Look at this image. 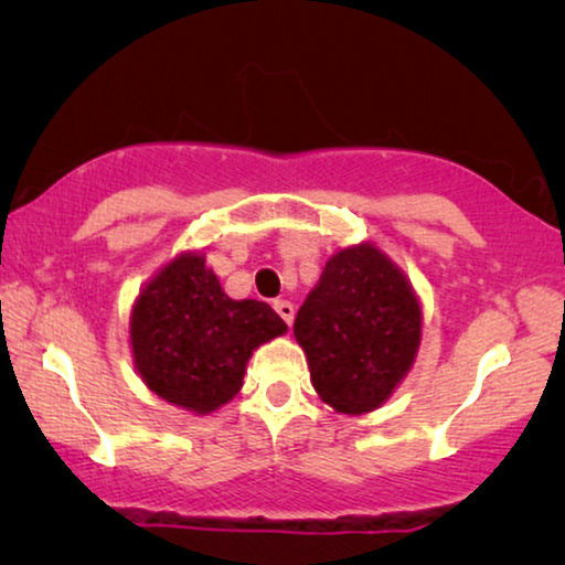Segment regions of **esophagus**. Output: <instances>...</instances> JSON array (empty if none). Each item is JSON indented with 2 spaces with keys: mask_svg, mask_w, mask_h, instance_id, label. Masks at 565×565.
Masks as SVG:
<instances>
[{
  "mask_svg": "<svg viewBox=\"0 0 565 565\" xmlns=\"http://www.w3.org/2000/svg\"><path fill=\"white\" fill-rule=\"evenodd\" d=\"M273 308L277 311V316H280V319L290 327V323H292V316H296V308H292L290 300H275Z\"/></svg>",
  "mask_w": 565,
  "mask_h": 565,
  "instance_id": "34e87169",
  "label": "esophagus"
}]
</instances>
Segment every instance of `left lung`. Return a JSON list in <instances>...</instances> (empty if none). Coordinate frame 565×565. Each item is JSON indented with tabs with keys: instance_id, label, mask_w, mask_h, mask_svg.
Segmentation results:
<instances>
[{
	"instance_id": "left-lung-1",
	"label": "left lung",
	"mask_w": 565,
	"mask_h": 565,
	"mask_svg": "<svg viewBox=\"0 0 565 565\" xmlns=\"http://www.w3.org/2000/svg\"><path fill=\"white\" fill-rule=\"evenodd\" d=\"M311 383L342 414L373 412L412 367L422 311L406 277L375 246L334 254L292 323Z\"/></svg>"
}]
</instances>
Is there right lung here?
I'll return each instance as SVG.
<instances>
[{"label":"right lung","instance_id":"obj_1","mask_svg":"<svg viewBox=\"0 0 565 565\" xmlns=\"http://www.w3.org/2000/svg\"><path fill=\"white\" fill-rule=\"evenodd\" d=\"M285 329L262 300H231L200 254H182L138 298L130 344L157 396L207 414L236 396L252 352Z\"/></svg>","mask_w":565,"mask_h":565}]
</instances>
